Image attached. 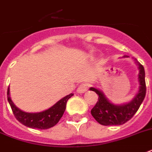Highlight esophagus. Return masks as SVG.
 <instances>
[{
    "label": "esophagus",
    "mask_w": 152,
    "mask_h": 152,
    "mask_svg": "<svg viewBox=\"0 0 152 152\" xmlns=\"http://www.w3.org/2000/svg\"><path fill=\"white\" fill-rule=\"evenodd\" d=\"M88 90V84L86 83H82L78 86V87L77 89V93H84L86 91Z\"/></svg>",
    "instance_id": "esophagus-1"
}]
</instances>
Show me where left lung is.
Masks as SVG:
<instances>
[{
	"label": "left lung",
	"mask_w": 152,
	"mask_h": 152,
	"mask_svg": "<svg viewBox=\"0 0 152 152\" xmlns=\"http://www.w3.org/2000/svg\"><path fill=\"white\" fill-rule=\"evenodd\" d=\"M126 56H124V58ZM136 61L139 66V77L140 83L139 91L131 102L122 105H115L110 102L106 98L104 94L99 89L91 87L90 91H94L99 95V101L91 110V115L99 124L103 126L122 125L130 120L139 110L146 95L145 71L142 65Z\"/></svg>",
	"instance_id": "1"
}]
</instances>
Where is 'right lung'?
Masks as SVG:
<instances>
[{
  "instance_id": "right-lung-1",
  "label": "right lung",
  "mask_w": 152,
  "mask_h": 152,
  "mask_svg": "<svg viewBox=\"0 0 152 152\" xmlns=\"http://www.w3.org/2000/svg\"><path fill=\"white\" fill-rule=\"evenodd\" d=\"M73 95L74 94H69V95L64 97L60 99L58 102H56L53 107L49 108L48 110H45L42 112L28 113L20 110L12 102L10 95V87L8 88V91H7L8 102L12 108V113L15 116V118L20 124L25 126L30 127V128H37L41 129V130L49 129L55 126L56 124L58 123V121L62 117L65 112L68 99L71 98Z\"/></svg>"
}]
</instances>
